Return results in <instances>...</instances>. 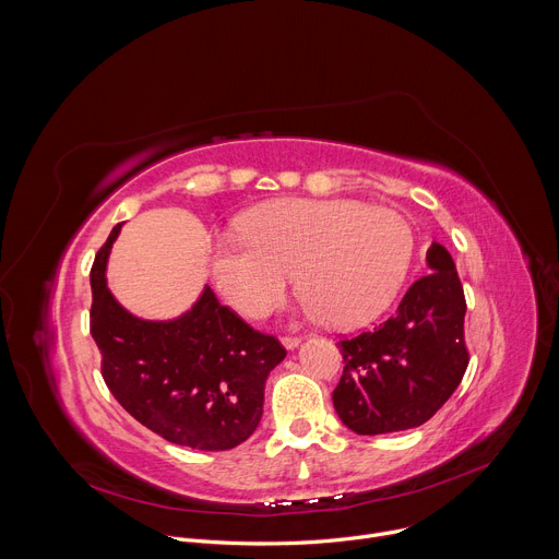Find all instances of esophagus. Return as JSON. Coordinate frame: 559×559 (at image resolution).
Instances as JSON below:
<instances>
[{
  "mask_svg": "<svg viewBox=\"0 0 559 559\" xmlns=\"http://www.w3.org/2000/svg\"><path fill=\"white\" fill-rule=\"evenodd\" d=\"M281 343H283L287 349H294V347L300 345V336H289V334H287V336L281 338Z\"/></svg>",
  "mask_w": 559,
  "mask_h": 559,
  "instance_id": "esophagus-1",
  "label": "esophagus"
}]
</instances>
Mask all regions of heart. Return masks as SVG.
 I'll list each match as a JSON object with an SVG mask.
<instances>
[{"mask_svg":"<svg viewBox=\"0 0 559 559\" xmlns=\"http://www.w3.org/2000/svg\"><path fill=\"white\" fill-rule=\"evenodd\" d=\"M243 236L212 246V276L236 311L259 316L285 292L292 270L305 307L336 328L360 325L401 287L414 236L409 223L384 207L356 201L287 199L252 210Z\"/></svg>","mask_w":559,"mask_h":559,"instance_id":"b5f03b06","label":"heart"}]
</instances>
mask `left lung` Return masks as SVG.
<instances>
[{
    "label": "left lung",
    "instance_id": "obj_1",
    "mask_svg": "<svg viewBox=\"0 0 559 559\" xmlns=\"http://www.w3.org/2000/svg\"><path fill=\"white\" fill-rule=\"evenodd\" d=\"M429 272L384 323L338 343L343 376L332 397L338 418L358 436L425 425L457 389L468 349L466 300L451 254L431 243Z\"/></svg>",
    "mask_w": 559,
    "mask_h": 559
}]
</instances>
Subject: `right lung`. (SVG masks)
Returning <instances> with one entry per match:
<instances>
[{"label":"right lung","instance_id":"obj_1","mask_svg":"<svg viewBox=\"0 0 559 559\" xmlns=\"http://www.w3.org/2000/svg\"><path fill=\"white\" fill-rule=\"evenodd\" d=\"M117 223L91 270V334L117 403L173 444L225 451L248 440L263 416L265 380L287 356L281 341L248 325L205 287L177 321L128 313L106 287Z\"/></svg>","mask_w":559,"mask_h":559}]
</instances>
